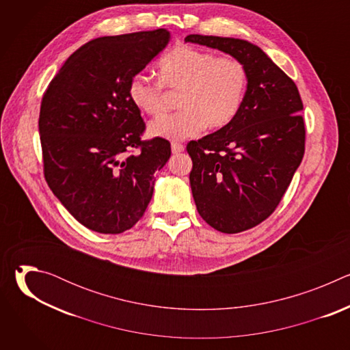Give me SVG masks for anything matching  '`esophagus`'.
Returning a JSON list of instances; mask_svg holds the SVG:
<instances>
[{"mask_svg": "<svg viewBox=\"0 0 350 350\" xmlns=\"http://www.w3.org/2000/svg\"><path fill=\"white\" fill-rule=\"evenodd\" d=\"M184 151V145L178 142H172V152L173 154H180Z\"/></svg>", "mask_w": 350, "mask_h": 350, "instance_id": "esophagus-1", "label": "esophagus"}]
</instances>
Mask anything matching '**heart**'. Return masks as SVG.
<instances>
[{
	"label": "heart",
	"mask_w": 350,
	"mask_h": 350,
	"mask_svg": "<svg viewBox=\"0 0 350 350\" xmlns=\"http://www.w3.org/2000/svg\"><path fill=\"white\" fill-rule=\"evenodd\" d=\"M161 83L181 90L178 108L149 123L148 133L165 139H185L201 134L205 127L221 129L238 115L246 92L247 73L243 64L232 57L215 54L187 45L173 48L158 64ZM133 105L149 116L163 109L162 85L144 75L129 83Z\"/></svg>",
	"instance_id": "obj_1"
}]
</instances>
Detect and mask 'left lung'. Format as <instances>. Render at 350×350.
Listing matches in <instances>:
<instances>
[{
  "mask_svg": "<svg viewBox=\"0 0 350 350\" xmlns=\"http://www.w3.org/2000/svg\"><path fill=\"white\" fill-rule=\"evenodd\" d=\"M184 41L231 55L247 73L235 119L187 145L198 213L217 231L241 232L275 211L302 162V99L295 83L252 42L201 34H189Z\"/></svg>",
  "mask_w": 350,
  "mask_h": 350,
  "instance_id": "1",
  "label": "left lung"
}]
</instances>
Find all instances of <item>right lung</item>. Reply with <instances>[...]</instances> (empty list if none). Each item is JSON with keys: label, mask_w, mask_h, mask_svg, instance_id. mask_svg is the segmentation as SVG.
<instances>
[{"label": "right lung", "mask_w": 350, "mask_h": 350, "mask_svg": "<svg viewBox=\"0 0 350 350\" xmlns=\"http://www.w3.org/2000/svg\"><path fill=\"white\" fill-rule=\"evenodd\" d=\"M169 41L166 29L91 40L66 59L42 96L45 180L92 231L131 228L151 201L155 172L170 158L167 139L141 141L145 123L129 98L131 77Z\"/></svg>", "instance_id": "obj_1"}]
</instances>
